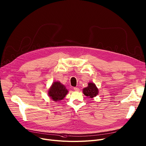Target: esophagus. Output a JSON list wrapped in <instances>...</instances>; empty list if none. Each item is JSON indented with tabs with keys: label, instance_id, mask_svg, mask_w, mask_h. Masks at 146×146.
Segmentation results:
<instances>
[{
	"label": "esophagus",
	"instance_id": "obj_1",
	"mask_svg": "<svg viewBox=\"0 0 146 146\" xmlns=\"http://www.w3.org/2000/svg\"><path fill=\"white\" fill-rule=\"evenodd\" d=\"M74 91H79V90H80V89H79L78 87H74Z\"/></svg>",
	"mask_w": 146,
	"mask_h": 146
}]
</instances>
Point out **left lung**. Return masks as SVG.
<instances>
[{"label":"left lung","mask_w":146,"mask_h":146,"mask_svg":"<svg viewBox=\"0 0 146 146\" xmlns=\"http://www.w3.org/2000/svg\"><path fill=\"white\" fill-rule=\"evenodd\" d=\"M83 93L85 96L89 97V98H93L98 95V90L94 83H89L88 87L83 89Z\"/></svg>","instance_id":"obj_1"}]
</instances>
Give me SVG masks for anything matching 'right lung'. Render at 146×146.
Segmentation results:
<instances>
[{"instance_id": "right-lung-1", "label": "right lung", "mask_w": 146, "mask_h": 146, "mask_svg": "<svg viewBox=\"0 0 146 146\" xmlns=\"http://www.w3.org/2000/svg\"><path fill=\"white\" fill-rule=\"evenodd\" d=\"M68 93V90L64 85L59 82H55L50 88L48 94L53 101H58L62 100Z\"/></svg>"}]
</instances>
